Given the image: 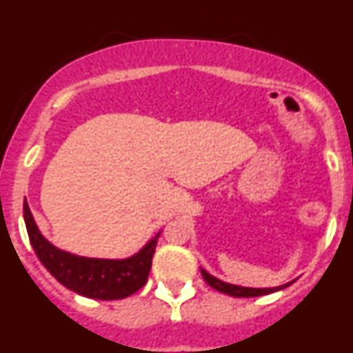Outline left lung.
I'll use <instances>...</instances> for the list:
<instances>
[{"mask_svg":"<svg viewBox=\"0 0 353 353\" xmlns=\"http://www.w3.org/2000/svg\"><path fill=\"white\" fill-rule=\"evenodd\" d=\"M201 276H203L205 281L212 286L214 290L221 293H226V295H232V297H260V295H267V293L277 292V290H283L290 285H283V286H276V288H245V286H236V285H230V283H224L217 277L210 276L207 270L201 269Z\"/></svg>","mask_w":353,"mask_h":353,"instance_id":"8db88e82","label":"left lung"}]
</instances>
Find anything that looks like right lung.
<instances>
[{
  "label": "right lung",
  "mask_w": 353,
  "mask_h": 353,
  "mask_svg": "<svg viewBox=\"0 0 353 353\" xmlns=\"http://www.w3.org/2000/svg\"><path fill=\"white\" fill-rule=\"evenodd\" d=\"M24 223L37 256L51 272V276H54L65 288L97 301L125 299L146 285L155 245L161 235L157 233L134 256L125 260H102V258L77 256L54 248L40 233L26 199H24Z\"/></svg>",
  "instance_id": "1"
}]
</instances>
